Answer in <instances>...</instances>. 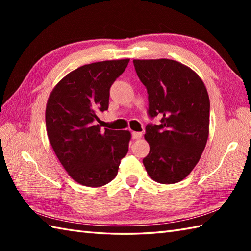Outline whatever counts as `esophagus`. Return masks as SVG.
<instances>
[{
	"mask_svg": "<svg viewBox=\"0 0 251 251\" xmlns=\"http://www.w3.org/2000/svg\"><path fill=\"white\" fill-rule=\"evenodd\" d=\"M141 137H142V132H139V131L132 132V138H134V139H140Z\"/></svg>",
	"mask_w": 251,
	"mask_h": 251,
	"instance_id": "esophagus-1",
	"label": "esophagus"
}]
</instances>
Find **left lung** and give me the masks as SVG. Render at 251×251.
I'll list each match as a JSON object with an SVG mask.
<instances>
[{"mask_svg": "<svg viewBox=\"0 0 251 251\" xmlns=\"http://www.w3.org/2000/svg\"><path fill=\"white\" fill-rule=\"evenodd\" d=\"M149 95V115L161 124L146 127L150 152L143 165L150 178L173 184L199 163L209 135V96L191 68L170 59L134 60Z\"/></svg>", "mask_w": 251, "mask_h": 251, "instance_id": "left-lung-1", "label": "left lung"}]
</instances>
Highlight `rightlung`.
<instances>
[{
    "mask_svg": "<svg viewBox=\"0 0 251 251\" xmlns=\"http://www.w3.org/2000/svg\"><path fill=\"white\" fill-rule=\"evenodd\" d=\"M129 59L89 63L59 81L47 100L46 131L52 150L77 183L99 188L113 180L128 152L130 131L97 124V113L109 108L110 87Z\"/></svg>",
    "mask_w": 251,
    "mask_h": 251,
    "instance_id": "add662e5",
    "label": "right lung"
}]
</instances>
